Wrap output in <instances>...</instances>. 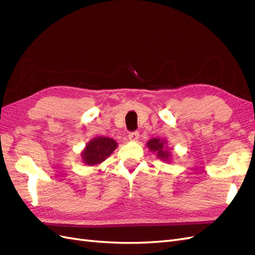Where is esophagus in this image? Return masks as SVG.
<instances>
[{
	"mask_svg": "<svg viewBox=\"0 0 255 255\" xmlns=\"http://www.w3.org/2000/svg\"><path fill=\"white\" fill-rule=\"evenodd\" d=\"M128 139L130 141H137L139 139V132H137V130H135V132H130L128 134Z\"/></svg>",
	"mask_w": 255,
	"mask_h": 255,
	"instance_id": "1",
	"label": "esophagus"
}]
</instances>
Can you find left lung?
Listing matches in <instances>:
<instances>
[{"label": "left lung", "mask_w": 255, "mask_h": 255, "mask_svg": "<svg viewBox=\"0 0 255 255\" xmlns=\"http://www.w3.org/2000/svg\"><path fill=\"white\" fill-rule=\"evenodd\" d=\"M146 146L150 149L151 152L155 153L157 158L164 161H170L172 158V154L169 150L167 140L160 139V138H152L148 142Z\"/></svg>", "instance_id": "1"}]
</instances>
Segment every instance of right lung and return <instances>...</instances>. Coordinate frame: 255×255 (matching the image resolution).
Segmentation results:
<instances>
[{
	"mask_svg": "<svg viewBox=\"0 0 255 255\" xmlns=\"http://www.w3.org/2000/svg\"><path fill=\"white\" fill-rule=\"evenodd\" d=\"M117 146L118 143L110 137L92 138L81 153L82 161L87 166H97L109 157Z\"/></svg>",
	"mask_w": 255,
	"mask_h": 255,
	"instance_id": "right-lung-1",
	"label": "right lung"
}]
</instances>
